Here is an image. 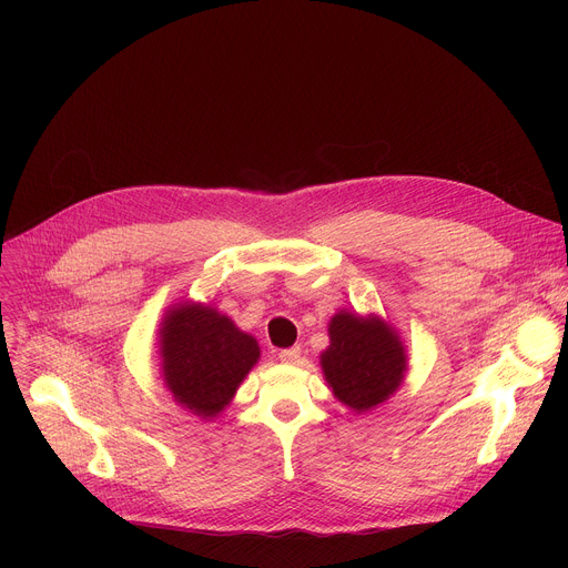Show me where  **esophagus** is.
Listing matches in <instances>:
<instances>
[{"label":"esophagus","instance_id":"obj_1","mask_svg":"<svg viewBox=\"0 0 568 568\" xmlns=\"http://www.w3.org/2000/svg\"><path fill=\"white\" fill-rule=\"evenodd\" d=\"M278 357H281V362H285V364H296V362L301 359V346L283 348V351L278 353Z\"/></svg>","mask_w":568,"mask_h":568}]
</instances>
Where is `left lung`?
I'll return each instance as SVG.
<instances>
[{
	"label": "left lung",
	"instance_id": "left-lung-1",
	"mask_svg": "<svg viewBox=\"0 0 568 568\" xmlns=\"http://www.w3.org/2000/svg\"><path fill=\"white\" fill-rule=\"evenodd\" d=\"M321 366L333 393L362 414L399 386L407 357L379 318L339 312L331 321V348L321 355Z\"/></svg>",
	"mask_w": 568,
	"mask_h": 568
}]
</instances>
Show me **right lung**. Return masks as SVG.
Returning <instances> with one entry per match:
<instances>
[{
  "label": "right lung",
  "instance_id": "obj_1",
  "mask_svg": "<svg viewBox=\"0 0 568 568\" xmlns=\"http://www.w3.org/2000/svg\"><path fill=\"white\" fill-rule=\"evenodd\" d=\"M164 379L182 407L213 418L258 362L254 337L204 305H182L161 328Z\"/></svg>",
  "mask_w": 568,
  "mask_h": 568
}]
</instances>
